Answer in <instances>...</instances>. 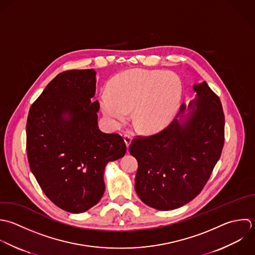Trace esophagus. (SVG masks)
Masks as SVG:
<instances>
[{
	"instance_id": "1",
	"label": "esophagus",
	"mask_w": 255,
	"mask_h": 255,
	"mask_svg": "<svg viewBox=\"0 0 255 255\" xmlns=\"http://www.w3.org/2000/svg\"><path fill=\"white\" fill-rule=\"evenodd\" d=\"M123 139H124V142H125V144H126V147L129 148V146H130V144H131V141H132V137H131L130 135H128V134H125V135L123 136Z\"/></svg>"
}]
</instances>
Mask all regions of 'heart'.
I'll return each instance as SVG.
<instances>
[{
    "instance_id": "heart-1",
    "label": "heart",
    "mask_w": 255,
    "mask_h": 255,
    "mask_svg": "<svg viewBox=\"0 0 255 255\" xmlns=\"http://www.w3.org/2000/svg\"><path fill=\"white\" fill-rule=\"evenodd\" d=\"M182 93L174 72L131 69L114 76L100 96L103 114L117 127L124 124L133 108L134 125L141 131L163 128L175 114Z\"/></svg>"
}]
</instances>
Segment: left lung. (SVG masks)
<instances>
[{
  "instance_id": "1",
  "label": "left lung",
  "mask_w": 255,
  "mask_h": 255,
  "mask_svg": "<svg viewBox=\"0 0 255 255\" xmlns=\"http://www.w3.org/2000/svg\"><path fill=\"white\" fill-rule=\"evenodd\" d=\"M184 121L175 119L162 131L138 136L129 152L138 161L135 190L147 206L175 210L194 200L204 189L221 158L225 143V114L220 97L204 81ZM187 105L180 107L185 117Z\"/></svg>"
}]
</instances>
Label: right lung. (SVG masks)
<instances>
[{
	"mask_svg": "<svg viewBox=\"0 0 255 255\" xmlns=\"http://www.w3.org/2000/svg\"><path fill=\"white\" fill-rule=\"evenodd\" d=\"M95 74L94 69L57 74L30 106L26 121L30 171L44 195L72 214L100 201L105 166L126 153L119 134L98 128Z\"/></svg>",
	"mask_w": 255,
	"mask_h": 255,
	"instance_id": "1",
	"label": "right lung"
}]
</instances>
